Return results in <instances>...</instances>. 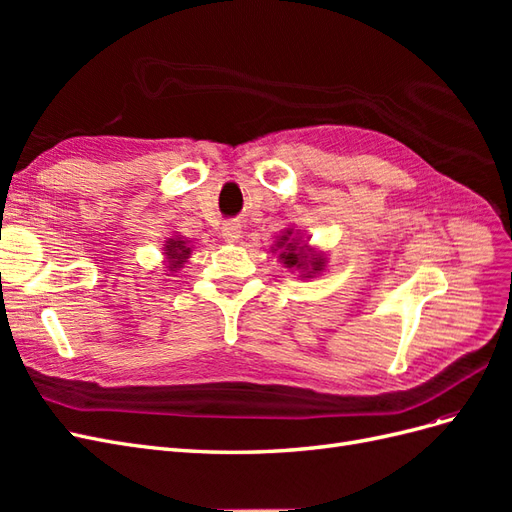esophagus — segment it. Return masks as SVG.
I'll return each instance as SVG.
<instances>
[{
	"label": "esophagus",
	"mask_w": 512,
	"mask_h": 512,
	"mask_svg": "<svg viewBox=\"0 0 512 512\" xmlns=\"http://www.w3.org/2000/svg\"><path fill=\"white\" fill-rule=\"evenodd\" d=\"M222 237H224V241H228V243L239 241V237H241V224H237V222H226V224L222 226Z\"/></svg>",
	"instance_id": "1"
}]
</instances>
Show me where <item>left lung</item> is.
<instances>
[{
	"mask_svg": "<svg viewBox=\"0 0 512 512\" xmlns=\"http://www.w3.org/2000/svg\"><path fill=\"white\" fill-rule=\"evenodd\" d=\"M299 235V232H297ZM280 250V260L284 262V267L288 269H299L303 277H312L320 273L327 265V258L320 252H314L312 247H307V243H301L299 237H294L292 228L286 230L284 235L275 241V250Z\"/></svg>",
	"mask_w": 512,
	"mask_h": 512,
	"instance_id": "left-lung-1",
	"label": "left lung"
}]
</instances>
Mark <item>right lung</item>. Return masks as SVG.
<instances>
[{
    "label": "right lung",
    "instance_id": "right-lung-1",
    "mask_svg": "<svg viewBox=\"0 0 512 512\" xmlns=\"http://www.w3.org/2000/svg\"><path fill=\"white\" fill-rule=\"evenodd\" d=\"M192 247H188V241L181 239V237H173L168 239L164 245V254L168 260V269L170 271H177L183 267V262H188L190 258Z\"/></svg>",
    "mask_w": 512,
    "mask_h": 512
}]
</instances>
